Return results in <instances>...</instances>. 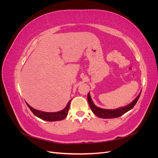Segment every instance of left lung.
<instances>
[{
  "mask_svg": "<svg viewBox=\"0 0 158 158\" xmlns=\"http://www.w3.org/2000/svg\"><path fill=\"white\" fill-rule=\"evenodd\" d=\"M140 94L138 95L137 98L134 100L131 103L128 105L127 106L120 107L116 109H105L96 107L94 104L92 99H91L89 93H88V101L91 109H92V112L95 114V115L103 118H113L121 117L123 114L128 111L129 110L132 109L134 107V106L136 105L138 99H139Z\"/></svg>",
  "mask_w": 158,
  "mask_h": 158,
  "instance_id": "1",
  "label": "left lung"
}]
</instances>
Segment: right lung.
<instances>
[{
	"instance_id": "obj_1",
	"label": "right lung",
	"mask_w": 158,
	"mask_h": 158,
	"mask_svg": "<svg viewBox=\"0 0 158 158\" xmlns=\"http://www.w3.org/2000/svg\"><path fill=\"white\" fill-rule=\"evenodd\" d=\"M71 100L72 99H70L69 102V103H67V106H66V107L63 110H62V111L59 112H55V113H47V112L38 111V110L32 108L27 103L26 104L28 106V107H29L31 111V112L34 114L36 117L43 119V120L47 121H57L63 120V119H64L66 116H67Z\"/></svg>"
}]
</instances>
